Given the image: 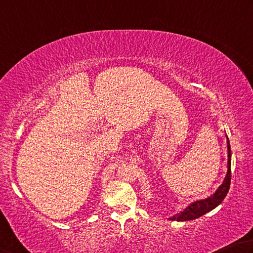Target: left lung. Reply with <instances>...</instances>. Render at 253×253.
<instances>
[{"instance_id":"8db88e82","label":"left lung","mask_w":253,"mask_h":253,"mask_svg":"<svg viewBox=\"0 0 253 253\" xmlns=\"http://www.w3.org/2000/svg\"><path fill=\"white\" fill-rule=\"evenodd\" d=\"M227 148H228V172L227 175L223 180V183L220 185L216 190L215 193L212 194L211 197L205 199V200L196 201L190 205L188 208L176 213L175 215L170 218V220L173 221H189L197 218H200L201 215L206 214L207 212L214 209L215 207H218L221 202L223 201V199L227 196V193L230 189V182H231V149H230V143L227 138Z\"/></svg>"}]
</instances>
